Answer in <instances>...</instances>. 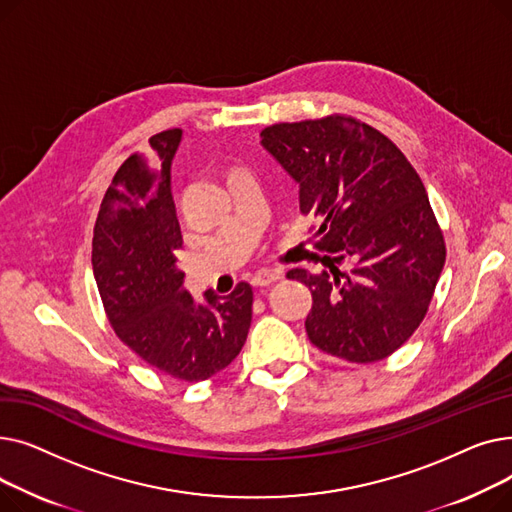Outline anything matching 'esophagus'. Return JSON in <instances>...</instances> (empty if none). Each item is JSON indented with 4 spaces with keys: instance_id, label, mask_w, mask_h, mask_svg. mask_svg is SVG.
<instances>
[{
    "instance_id": "1",
    "label": "esophagus",
    "mask_w": 512,
    "mask_h": 512,
    "mask_svg": "<svg viewBox=\"0 0 512 512\" xmlns=\"http://www.w3.org/2000/svg\"><path fill=\"white\" fill-rule=\"evenodd\" d=\"M280 278V274L278 272H272V270H261V272H257L255 276H253V280H251V284L253 286H270L272 282H276Z\"/></svg>"
}]
</instances>
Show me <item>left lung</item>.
Masks as SVG:
<instances>
[{
  "label": "left lung",
  "instance_id": "left-lung-1",
  "mask_svg": "<svg viewBox=\"0 0 512 512\" xmlns=\"http://www.w3.org/2000/svg\"><path fill=\"white\" fill-rule=\"evenodd\" d=\"M261 137L299 182L313 247L326 253L319 274H286L313 294L311 344L359 365L390 357L419 328L446 261L419 174L386 134L346 114L278 122Z\"/></svg>",
  "mask_w": 512,
  "mask_h": 512
}]
</instances>
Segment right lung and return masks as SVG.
<instances>
[{
	"label": "right lung",
	"mask_w": 512,
	"mask_h": 512,
	"mask_svg": "<svg viewBox=\"0 0 512 512\" xmlns=\"http://www.w3.org/2000/svg\"><path fill=\"white\" fill-rule=\"evenodd\" d=\"M180 128L161 130L149 151H134L112 178L93 230V274L116 336L157 371L203 382L226 369L245 346L253 288L238 282L197 305L176 267L182 234L170 193Z\"/></svg>",
	"instance_id": "obj_1"
}]
</instances>
